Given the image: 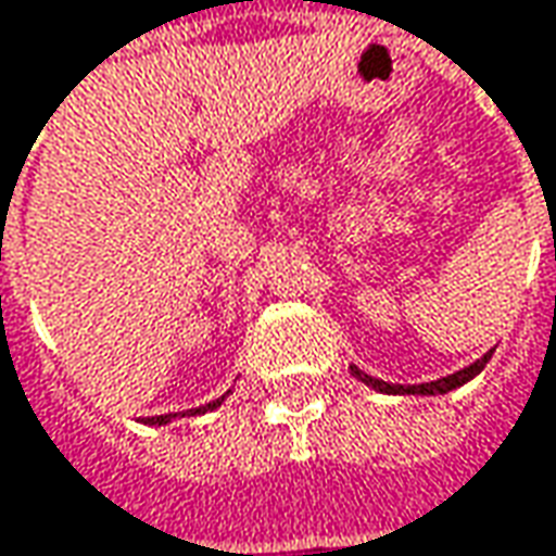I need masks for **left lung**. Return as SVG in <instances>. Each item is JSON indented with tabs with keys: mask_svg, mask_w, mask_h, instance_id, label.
<instances>
[{
	"mask_svg": "<svg viewBox=\"0 0 556 556\" xmlns=\"http://www.w3.org/2000/svg\"><path fill=\"white\" fill-rule=\"evenodd\" d=\"M491 354H494V351H488L484 357H478L475 364L462 367V370L450 374V377H440L433 379V382H417V386L386 382V379L370 377V374H364V370H357V367H351V374L361 379L364 386H370V389H377V392H386V395H446V392H453V389H458V386H465V382H471V379L478 377V374L484 370V364L491 361Z\"/></svg>",
	"mask_w": 556,
	"mask_h": 556,
	"instance_id": "left-lung-1",
	"label": "left lung"
}]
</instances>
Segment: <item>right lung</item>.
<instances>
[{
	"label": "right lung",
	"instance_id": "1",
	"mask_svg": "<svg viewBox=\"0 0 556 556\" xmlns=\"http://www.w3.org/2000/svg\"><path fill=\"white\" fill-rule=\"evenodd\" d=\"M227 395H220L215 402H208V405H199V408H189V412H179V415H157V417H144V424H151V427H164V424H170L174 417H186V415H205V412H215L220 402H224Z\"/></svg>",
	"mask_w": 556,
	"mask_h": 556
}]
</instances>
